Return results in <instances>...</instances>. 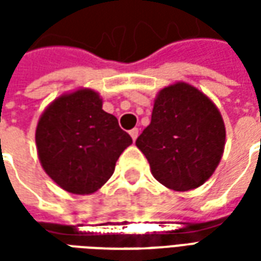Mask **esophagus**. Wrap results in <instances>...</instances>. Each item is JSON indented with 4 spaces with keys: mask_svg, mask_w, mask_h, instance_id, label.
<instances>
[{
    "mask_svg": "<svg viewBox=\"0 0 261 261\" xmlns=\"http://www.w3.org/2000/svg\"><path fill=\"white\" fill-rule=\"evenodd\" d=\"M130 136L131 138H133V141H136L137 137H138V128H133V130H130Z\"/></svg>",
    "mask_w": 261,
    "mask_h": 261,
    "instance_id": "obj_1",
    "label": "esophagus"
}]
</instances>
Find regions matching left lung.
<instances>
[{
	"instance_id": "1",
	"label": "left lung",
	"mask_w": 261,
	"mask_h": 261,
	"mask_svg": "<svg viewBox=\"0 0 261 261\" xmlns=\"http://www.w3.org/2000/svg\"><path fill=\"white\" fill-rule=\"evenodd\" d=\"M136 145L159 183L187 192L205 183L217 169L225 147L224 120L202 92L176 82L158 93L151 124Z\"/></svg>"
}]
</instances>
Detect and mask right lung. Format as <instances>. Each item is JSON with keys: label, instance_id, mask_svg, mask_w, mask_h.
Segmentation results:
<instances>
[{"label": "right lung", "instance_id": "1", "mask_svg": "<svg viewBox=\"0 0 261 261\" xmlns=\"http://www.w3.org/2000/svg\"><path fill=\"white\" fill-rule=\"evenodd\" d=\"M133 144L92 89H78L47 106L36 127L43 169L61 189L91 194L113 175L117 159Z\"/></svg>", "mask_w": 261, "mask_h": 261}]
</instances>
